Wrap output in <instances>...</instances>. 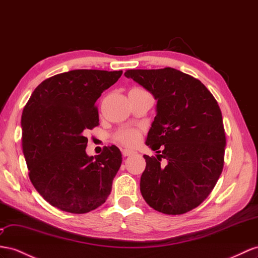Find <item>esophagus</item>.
I'll return each instance as SVG.
<instances>
[{
	"label": "esophagus",
	"mask_w": 258,
	"mask_h": 258,
	"mask_svg": "<svg viewBox=\"0 0 258 258\" xmlns=\"http://www.w3.org/2000/svg\"><path fill=\"white\" fill-rule=\"evenodd\" d=\"M134 154V150H131V149H123L122 150V155L124 157H127V156H131Z\"/></svg>",
	"instance_id": "esophagus-1"
}]
</instances>
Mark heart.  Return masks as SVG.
Here are the masks:
<instances>
[{"instance_id": "b5f03b06", "label": "heart", "mask_w": 258, "mask_h": 258, "mask_svg": "<svg viewBox=\"0 0 258 258\" xmlns=\"http://www.w3.org/2000/svg\"><path fill=\"white\" fill-rule=\"evenodd\" d=\"M115 141L125 146H135L140 142V132L135 128H123L115 134Z\"/></svg>"}]
</instances>
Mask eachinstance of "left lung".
<instances>
[{
	"label": "left lung",
	"mask_w": 258,
	"mask_h": 258,
	"mask_svg": "<svg viewBox=\"0 0 258 258\" xmlns=\"http://www.w3.org/2000/svg\"><path fill=\"white\" fill-rule=\"evenodd\" d=\"M124 75L157 100L146 140L157 155H144L141 193L159 213L185 214L206 200L222 172L226 135L219 105L202 82L172 68Z\"/></svg>",
	"instance_id": "8db88e82"
}]
</instances>
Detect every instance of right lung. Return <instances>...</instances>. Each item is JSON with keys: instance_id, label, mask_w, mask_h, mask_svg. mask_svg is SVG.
I'll return each mask as SVG.
<instances>
[{"instance_id": "add662e5", "label": "right lung", "mask_w": 258, "mask_h": 258, "mask_svg": "<svg viewBox=\"0 0 258 258\" xmlns=\"http://www.w3.org/2000/svg\"><path fill=\"white\" fill-rule=\"evenodd\" d=\"M122 73L74 70L54 75L38 86L25 105L22 141L29 179L53 207L85 214L110 195L121 151L112 145L88 156L84 134L98 126L96 101Z\"/></svg>"}]
</instances>
